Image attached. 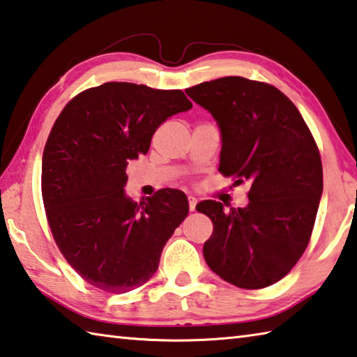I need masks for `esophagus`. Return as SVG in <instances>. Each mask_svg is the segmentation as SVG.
<instances>
[{
    "mask_svg": "<svg viewBox=\"0 0 357 357\" xmlns=\"http://www.w3.org/2000/svg\"><path fill=\"white\" fill-rule=\"evenodd\" d=\"M197 203H198V199L195 198V197H189V209L193 212L195 211V207H197Z\"/></svg>",
    "mask_w": 357,
    "mask_h": 357,
    "instance_id": "34e87169",
    "label": "esophagus"
}]
</instances>
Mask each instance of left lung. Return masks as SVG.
I'll return each mask as SVG.
<instances>
[{"mask_svg": "<svg viewBox=\"0 0 357 357\" xmlns=\"http://www.w3.org/2000/svg\"><path fill=\"white\" fill-rule=\"evenodd\" d=\"M185 93L218 123V172L251 185L246 207L197 204L213 223L206 262L232 286L268 287L294 268L310 241L323 192L319 146L294 102L267 82L226 76Z\"/></svg>", "mask_w": 357, "mask_h": 357, "instance_id": "left-lung-1", "label": "left lung"}]
</instances>
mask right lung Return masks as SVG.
I'll use <instances>...</instances> for the list:
<instances>
[{"instance_id":"1","label":"right lung","mask_w":357,"mask_h":357,"mask_svg":"<svg viewBox=\"0 0 357 357\" xmlns=\"http://www.w3.org/2000/svg\"><path fill=\"white\" fill-rule=\"evenodd\" d=\"M192 109L183 90L106 82L76 95L54 121L42 158V198L57 248L90 286L125 294L150 280L189 213L185 193L125 195L128 162L150 150L168 116Z\"/></svg>"}]
</instances>
